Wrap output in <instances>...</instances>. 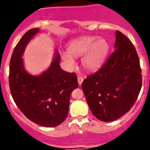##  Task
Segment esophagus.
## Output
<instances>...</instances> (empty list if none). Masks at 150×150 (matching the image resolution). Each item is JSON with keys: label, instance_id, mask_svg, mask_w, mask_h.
<instances>
[{"label": "esophagus", "instance_id": "34e87169", "mask_svg": "<svg viewBox=\"0 0 150 150\" xmlns=\"http://www.w3.org/2000/svg\"><path fill=\"white\" fill-rule=\"evenodd\" d=\"M83 77H81V76H78L77 77V81H78V84H79V85H82V81H83Z\"/></svg>", "mask_w": 150, "mask_h": 150}]
</instances>
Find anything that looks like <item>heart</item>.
Listing matches in <instances>:
<instances>
[{"label":"heart","mask_w":150,"mask_h":150,"mask_svg":"<svg viewBox=\"0 0 150 150\" xmlns=\"http://www.w3.org/2000/svg\"><path fill=\"white\" fill-rule=\"evenodd\" d=\"M109 44L105 39H98L94 36H87L73 40L68 45V52L62 53L63 59L70 66L74 65L73 57L82 58L84 68L89 71L99 68L104 63L109 51Z\"/></svg>","instance_id":"1"}]
</instances>
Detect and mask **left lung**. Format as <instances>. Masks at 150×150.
I'll return each instance as SVG.
<instances>
[{
  "label": "left lung",
  "mask_w": 150,
  "mask_h": 150,
  "mask_svg": "<svg viewBox=\"0 0 150 150\" xmlns=\"http://www.w3.org/2000/svg\"><path fill=\"white\" fill-rule=\"evenodd\" d=\"M114 51L96 73L82 83L91 111L101 121L111 122L128 112L142 87L138 55L126 36L116 31Z\"/></svg>",
  "instance_id": "left-lung-1"
}]
</instances>
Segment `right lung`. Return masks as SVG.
<instances>
[{
  "mask_svg": "<svg viewBox=\"0 0 150 150\" xmlns=\"http://www.w3.org/2000/svg\"><path fill=\"white\" fill-rule=\"evenodd\" d=\"M39 32L37 28L27 31L13 50L10 89L17 106L28 119L42 126L55 127L68 116L70 94L78 87V82L76 74L61 68L58 51L50 68L39 76L25 71L22 56L30 39Z\"/></svg>",
  "mask_w": 150,
  "mask_h": 150,
  "instance_id": "1",
  "label": "right lung"
}]
</instances>
